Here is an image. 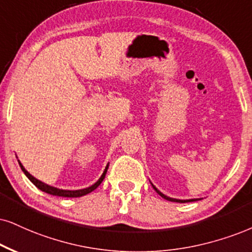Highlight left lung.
I'll list each match as a JSON object with an SVG mask.
<instances>
[{
  "label": "left lung",
  "instance_id": "obj_1",
  "mask_svg": "<svg viewBox=\"0 0 252 252\" xmlns=\"http://www.w3.org/2000/svg\"><path fill=\"white\" fill-rule=\"evenodd\" d=\"M152 187L154 188V190L157 191L158 194H159L161 197H163L164 200L170 201V202H179V203H186V202H194V201H197V200H198V198H190V200H178V198H172V197H168V196H166V195H164V194H162V192H161V191L159 190V189L155 187L153 183H152Z\"/></svg>",
  "mask_w": 252,
  "mask_h": 252
}]
</instances>
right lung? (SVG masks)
<instances>
[{
	"label": "right lung",
	"mask_w": 252,
	"mask_h": 252,
	"mask_svg": "<svg viewBox=\"0 0 252 252\" xmlns=\"http://www.w3.org/2000/svg\"><path fill=\"white\" fill-rule=\"evenodd\" d=\"M18 163H20L21 169L23 170L24 174H26L27 178L29 179L30 181L36 186L37 188L40 189V190H42V191L48 192V194H50V195H56V196H63V197H80V196H84V195L89 194V192L93 191L102 182V180L105 179V175H106V172H107V169H108V163H107V166L105 167L104 173L101 174V176H100V178H99L98 181L95 182L94 185H92L91 187L79 189V190H65V189H60V188L52 187V186H49V185H46V183H44V182L39 181V180H37L36 178H33V176L31 175V174L28 172L26 168H24L23 164L20 162V160H18Z\"/></svg>",
	"instance_id": "1"
}]
</instances>
